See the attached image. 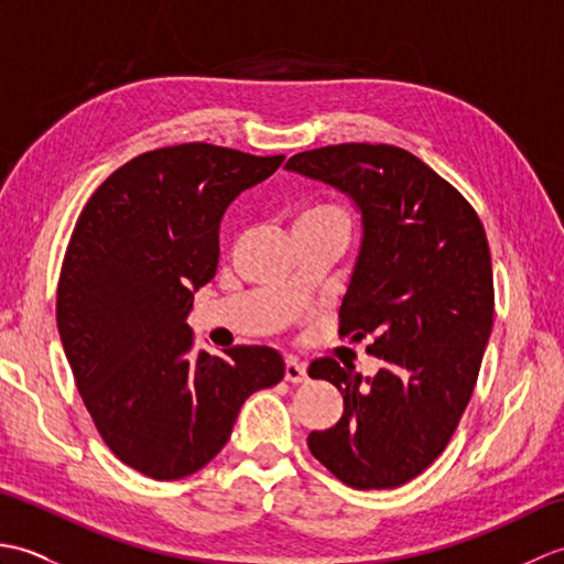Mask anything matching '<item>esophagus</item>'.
<instances>
[{
	"instance_id": "obj_1",
	"label": "esophagus",
	"mask_w": 564,
	"mask_h": 564,
	"mask_svg": "<svg viewBox=\"0 0 564 564\" xmlns=\"http://www.w3.org/2000/svg\"><path fill=\"white\" fill-rule=\"evenodd\" d=\"M307 378V368L303 361H297V358L289 356L285 358V380L293 382V386H297V382H305Z\"/></svg>"
}]
</instances>
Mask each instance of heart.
Segmentation results:
<instances>
[{"label": "heart", "instance_id": "heart-1", "mask_svg": "<svg viewBox=\"0 0 564 564\" xmlns=\"http://www.w3.org/2000/svg\"><path fill=\"white\" fill-rule=\"evenodd\" d=\"M315 225H339L346 230V215L341 208L329 206V203H313V206H305L295 213L293 230H303V227Z\"/></svg>", "mask_w": 564, "mask_h": 564}]
</instances>
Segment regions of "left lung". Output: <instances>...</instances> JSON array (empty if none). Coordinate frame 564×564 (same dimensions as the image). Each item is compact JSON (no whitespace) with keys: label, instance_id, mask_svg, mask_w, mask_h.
<instances>
[{"label":"left lung","instance_id":"left-lung-1","mask_svg":"<svg viewBox=\"0 0 564 564\" xmlns=\"http://www.w3.org/2000/svg\"><path fill=\"white\" fill-rule=\"evenodd\" d=\"M285 170L329 184L361 213V247L341 301V337H370L373 378L317 358L344 414L307 446L356 489L412 480L446 448L492 334L495 289L485 227L470 203L412 152L346 142L307 150Z\"/></svg>","mask_w":564,"mask_h":564}]
</instances>
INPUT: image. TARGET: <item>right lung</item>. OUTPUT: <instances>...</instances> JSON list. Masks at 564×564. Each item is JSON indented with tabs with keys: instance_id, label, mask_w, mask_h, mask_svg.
Listing matches in <instances>:
<instances>
[{
	"instance_id": "add662e5",
	"label": "right lung",
	"mask_w": 564,
	"mask_h": 564,
	"mask_svg": "<svg viewBox=\"0 0 564 564\" xmlns=\"http://www.w3.org/2000/svg\"><path fill=\"white\" fill-rule=\"evenodd\" d=\"M283 154L208 142L140 154L94 191L57 283V332L101 438L152 480H182L223 451L251 392L281 382L271 346L194 351L188 313L213 281L220 220Z\"/></svg>"
}]
</instances>
